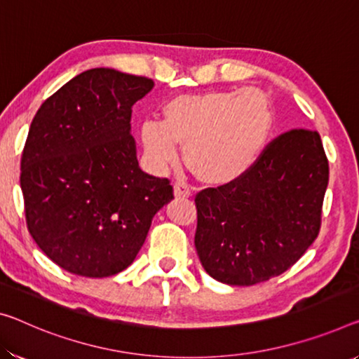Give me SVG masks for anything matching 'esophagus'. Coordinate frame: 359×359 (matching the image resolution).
I'll return each instance as SVG.
<instances>
[{"mask_svg":"<svg viewBox=\"0 0 359 359\" xmlns=\"http://www.w3.org/2000/svg\"><path fill=\"white\" fill-rule=\"evenodd\" d=\"M173 187H175V196H176V197H189L191 192H192L191 186L187 184L186 181H183V180L176 181Z\"/></svg>","mask_w":359,"mask_h":359,"instance_id":"esophagus-1","label":"esophagus"}]
</instances>
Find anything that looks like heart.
Listing matches in <instances>:
<instances>
[{"label": "heart", "mask_w": 359, "mask_h": 359, "mask_svg": "<svg viewBox=\"0 0 359 359\" xmlns=\"http://www.w3.org/2000/svg\"><path fill=\"white\" fill-rule=\"evenodd\" d=\"M274 112L263 91H212L180 96L163 107V118L141 123L149 163L162 170L184 144L189 168L207 183H229L253 167L271 135Z\"/></svg>", "instance_id": "obj_1"}]
</instances>
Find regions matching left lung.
I'll return each mask as SVG.
<instances>
[{
    "label": "left lung",
    "instance_id": "left-lung-1",
    "mask_svg": "<svg viewBox=\"0 0 359 359\" xmlns=\"http://www.w3.org/2000/svg\"><path fill=\"white\" fill-rule=\"evenodd\" d=\"M327 183L318 131L294 128L274 137L249 172L196 194L202 266L229 285L287 271L319 234Z\"/></svg>",
    "mask_w": 359,
    "mask_h": 359
}]
</instances>
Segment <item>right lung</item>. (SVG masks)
<instances>
[{
    "label": "right lung",
    "mask_w": 359,
    "mask_h": 359,
    "mask_svg": "<svg viewBox=\"0 0 359 359\" xmlns=\"http://www.w3.org/2000/svg\"><path fill=\"white\" fill-rule=\"evenodd\" d=\"M147 76L91 69L49 96L32 120L20 158L29 233L72 274L107 278L128 268L152 218L173 198L168 178L142 172L131 107Z\"/></svg>",
    "instance_id": "1"
}]
</instances>
